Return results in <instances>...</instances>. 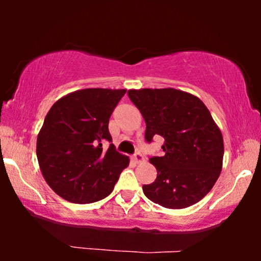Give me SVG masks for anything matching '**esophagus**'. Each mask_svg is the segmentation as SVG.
I'll list each match as a JSON object with an SVG mask.
<instances>
[{"mask_svg": "<svg viewBox=\"0 0 261 261\" xmlns=\"http://www.w3.org/2000/svg\"><path fill=\"white\" fill-rule=\"evenodd\" d=\"M133 159L135 160V163H142L145 160V158H144V154H142V153H140V152H137V153H134V155H133Z\"/></svg>", "mask_w": 261, "mask_h": 261, "instance_id": "34e87169", "label": "esophagus"}]
</instances>
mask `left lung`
Here are the masks:
<instances>
[{"label": "left lung", "mask_w": 261, "mask_h": 261, "mask_svg": "<svg viewBox=\"0 0 261 261\" xmlns=\"http://www.w3.org/2000/svg\"><path fill=\"white\" fill-rule=\"evenodd\" d=\"M146 122L145 140L162 137L163 156H149L156 179L144 185L146 197L169 209H183L212 190L222 170L223 138L201 99L177 89L128 90Z\"/></svg>", "instance_id": "obj_1"}]
</instances>
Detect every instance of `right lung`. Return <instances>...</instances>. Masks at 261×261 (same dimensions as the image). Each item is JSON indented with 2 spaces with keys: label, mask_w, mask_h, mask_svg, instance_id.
<instances>
[{
  "label": "right lung",
  "mask_w": 261,
  "mask_h": 261,
  "mask_svg": "<svg viewBox=\"0 0 261 261\" xmlns=\"http://www.w3.org/2000/svg\"><path fill=\"white\" fill-rule=\"evenodd\" d=\"M124 89H84L57 101L45 117L37 156L45 180L60 197L92 203L110 195L129 158L114 146L109 119ZM110 142L108 150L102 148Z\"/></svg>",
  "instance_id": "right-lung-1"
}]
</instances>
